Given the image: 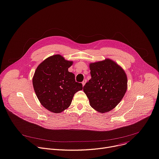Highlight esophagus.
Masks as SVG:
<instances>
[{
  "instance_id": "1",
  "label": "esophagus",
  "mask_w": 159,
  "mask_h": 159,
  "mask_svg": "<svg viewBox=\"0 0 159 159\" xmlns=\"http://www.w3.org/2000/svg\"><path fill=\"white\" fill-rule=\"evenodd\" d=\"M86 82H87V80H86V79H84V80L82 81V86H84V85H85L86 83Z\"/></svg>"
}]
</instances>
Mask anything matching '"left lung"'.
I'll return each instance as SVG.
<instances>
[{"mask_svg":"<svg viewBox=\"0 0 159 159\" xmlns=\"http://www.w3.org/2000/svg\"><path fill=\"white\" fill-rule=\"evenodd\" d=\"M91 79L83 88L91 107L105 113L114 109L127 90V76L114 61L106 58L89 63Z\"/></svg>","mask_w":159,"mask_h":159,"instance_id":"obj_1","label":"left lung"}]
</instances>
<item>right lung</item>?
<instances>
[{
    "label": "right lung",
    "mask_w": 159,
    "mask_h": 159,
    "mask_svg": "<svg viewBox=\"0 0 159 159\" xmlns=\"http://www.w3.org/2000/svg\"><path fill=\"white\" fill-rule=\"evenodd\" d=\"M60 54L51 56L36 68L33 85L40 103L49 111L60 113L71 105L75 93L82 84L75 82V75L68 71L73 65Z\"/></svg>",
    "instance_id": "add662e5"
}]
</instances>
